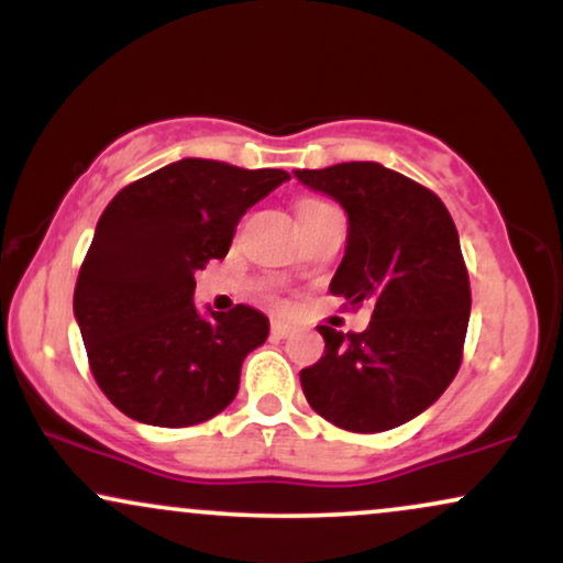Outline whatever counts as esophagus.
<instances>
[{"instance_id":"1","label":"esophagus","mask_w":563,"mask_h":563,"mask_svg":"<svg viewBox=\"0 0 563 563\" xmlns=\"http://www.w3.org/2000/svg\"><path fill=\"white\" fill-rule=\"evenodd\" d=\"M269 333H273L275 339H286V335L294 333V328H290L288 322H283V320H273V325H269Z\"/></svg>"}]
</instances>
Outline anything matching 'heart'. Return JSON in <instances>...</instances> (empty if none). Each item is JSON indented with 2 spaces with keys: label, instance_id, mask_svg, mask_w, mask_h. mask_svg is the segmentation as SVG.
I'll return each mask as SVG.
<instances>
[{
  "label": "heart",
  "instance_id": "b5f03b06",
  "mask_svg": "<svg viewBox=\"0 0 563 563\" xmlns=\"http://www.w3.org/2000/svg\"><path fill=\"white\" fill-rule=\"evenodd\" d=\"M325 209H333L331 203H325V200H318V198H303L299 200V219L301 217H309V214H318V211H325Z\"/></svg>",
  "mask_w": 563,
  "mask_h": 563
}]
</instances>
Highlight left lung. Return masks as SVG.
I'll return each mask as SVG.
<instances>
[{
    "mask_svg": "<svg viewBox=\"0 0 563 563\" xmlns=\"http://www.w3.org/2000/svg\"><path fill=\"white\" fill-rule=\"evenodd\" d=\"M296 177L349 217L331 294L371 307L363 333L318 328L325 354L299 373L303 397L339 429H397L442 397L463 360L471 286L455 222L437 192L373 161Z\"/></svg>",
    "mask_w": 563,
    "mask_h": 563,
    "instance_id": "8db88e82",
    "label": "left lung"
}]
</instances>
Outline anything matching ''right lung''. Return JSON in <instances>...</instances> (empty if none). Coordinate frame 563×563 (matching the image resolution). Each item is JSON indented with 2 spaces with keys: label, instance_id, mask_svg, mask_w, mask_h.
Masks as SVG:
<instances>
[{
  "label": "right lung",
  "instance_id": "1",
  "mask_svg": "<svg viewBox=\"0 0 563 563\" xmlns=\"http://www.w3.org/2000/svg\"><path fill=\"white\" fill-rule=\"evenodd\" d=\"M286 179L283 169L183 158L106 206L74 314L89 371L124 416L183 429L235 399L245 354L267 341L269 320L245 303L200 318L192 275L228 256L241 217Z\"/></svg>",
  "mask_w": 563,
  "mask_h": 563
}]
</instances>
